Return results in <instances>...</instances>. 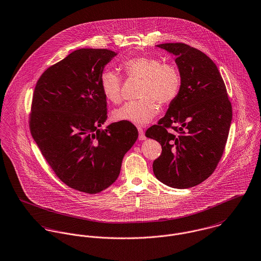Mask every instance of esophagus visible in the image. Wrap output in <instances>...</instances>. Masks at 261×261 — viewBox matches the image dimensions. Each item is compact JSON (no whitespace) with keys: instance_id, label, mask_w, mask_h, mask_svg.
Instances as JSON below:
<instances>
[{"instance_id":"34e87169","label":"esophagus","mask_w":261,"mask_h":261,"mask_svg":"<svg viewBox=\"0 0 261 261\" xmlns=\"http://www.w3.org/2000/svg\"><path fill=\"white\" fill-rule=\"evenodd\" d=\"M138 129H139V140L140 141H145L146 140V136H145L144 129L141 128V127H139Z\"/></svg>"}]
</instances>
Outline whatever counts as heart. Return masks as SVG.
I'll list each match as a JSON object with an SVG mask.
<instances>
[{"mask_svg": "<svg viewBox=\"0 0 261 261\" xmlns=\"http://www.w3.org/2000/svg\"><path fill=\"white\" fill-rule=\"evenodd\" d=\"M121 68L126 77L142 79L140 96L143 98L114 111L112 116L115 120L147 124L160 112L158 103L169 106L180 93L182 77L173 63H163L158 57L142 55L125 59ZM100 88L110 102L121 101V78L115 71L108 69L101 73Z\"/></svg>", "mask_w": 261, "mask_h": 261, "instance_id": "b5f03b06", "label": "heart"}]
</instances>
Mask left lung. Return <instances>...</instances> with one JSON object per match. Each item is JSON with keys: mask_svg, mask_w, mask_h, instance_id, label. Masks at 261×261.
<instances>
[{"mask_svg": "<svg viewBox=\"0 0 261 261\" xmlns=\"http://www.w3.org/2000/svg\"><path fill=\"white\" fill-rule=\"evenodd\" d=\"M156 47L176 57L182 85L165 116L146 132L147 138L162 146L152 171L167 186H197L212 175L223 154L231 102L216 64L205 53L184 43Z\"/></svg>", "mask_w": 261, "mask_h": 261, "instance_id": "1", "label": "left lung"}]
</instances>
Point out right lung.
<instances>
[{
    "instance_id": "obj_1",
    "label": "right lung",
    "mask_w": 261,
    "mask_h": 261,
    "mask_svg": "<svg viewBox=\"0 0 261 261\" xmlns=\"http://www.w3.org/2000/svg\"><path fill=\"white\" fill-rule=\"evenodd\" d=\"M116 54L75 50L44 71L33 94L29 125L38 148L64 184L88 194L115 182L139 136L128 121L99 128L108 119L100 76Z\"/></svg>"
}]
</instances>
